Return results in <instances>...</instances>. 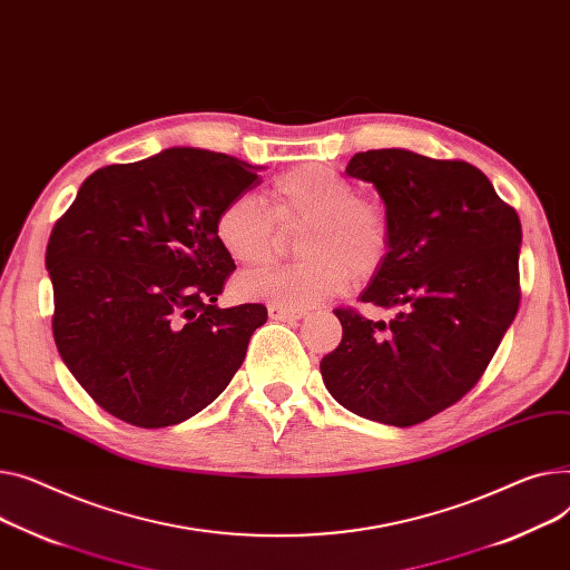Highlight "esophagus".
Wrapping results in <instances>:
<instances>
[{"mask_svg":"<svg viewBox=\"0 0 570 570\" xmlns=\"http://www.w3.org/2000/svg\"><path fill=\"white\" fill-rule=\"evenodd\" d=\"M268 314H271L273 321H299V318L307 316L305 309H286V307H279V305H271Z\"/></svg>","mask_w":570,"mask_h":570,"instance_id":"34e87169","label":"esophagus"}]
</instances>
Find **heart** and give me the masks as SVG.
<instances>
[{"instance_id": "b5f03b06", "label": "heart", "mask_w": 570, "mask_h": 570, "mask_svg": "<svg viewBox=\"0 0 570 570\" xmlns=\"http://www.w3.org/2000/svg\"><path fill=\"white\" fill-rule=\"evenodd\" d=\"M305 229L302 261L238 282V293L286 309H305L344 293L355 275L371 277L392 249V219L385 204L357 195V187L323 163L297 165L268 187V206L240 195L215 217L219 247L243 268L271 265L284 234Z\"/></svg>"}]
</instances>
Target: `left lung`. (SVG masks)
<instances>
[{
	"instance_id": "left-lung-1",
	"label": "left lung",
	"mask_w": 570,
	"mask_h": 570,
	"mask_svg": "<svg viewBox=\"0 0 570 570\" xmlns=\"http://www.w3.org/2000/svg\"><path fill=\"white\" fill-rule=\"evenodd\" d=\"M346 174L373 183L392 219L390 256L360 302L396 316L334 309L344 336L323 383L346 410L405 429L459 403L500 348L520 307L522 226L465 160L375 148Z\"/></svg>"
}]
</instances>
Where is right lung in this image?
Here are the masks:
<instances>
[{"instance_id": "add662e5", "label": "right lung", "mask_w": 570, "mask_h": 570, "mask_svg": "<svg viewBox=\"0 0 570 570\" xmlns=\"http://www.w3.org/2000/svg\"><path fill=\"white\" fill-rule=\"evenodd\" d=\"M261 185L249 165L202 148L94 171L50 234L57 351L85 392L139 429L210 405L240 368L263 305L219 309L236 271L215 217Z\"/></svg>"}]
</instances>
